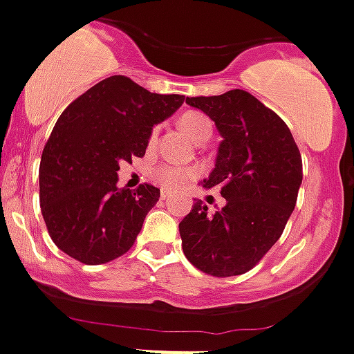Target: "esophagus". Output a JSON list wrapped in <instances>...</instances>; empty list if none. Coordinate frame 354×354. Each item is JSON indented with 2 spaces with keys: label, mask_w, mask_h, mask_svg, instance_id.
<instances>
[{
  "label": "esophagus",
  "mask_w": 354,
  "mask_h": 354,
  "mask_svg": "<svg viewBox=\"0 0 354 354\" xmlns=\"http://www.w3.org/2000/svg\"><path fill=\"white\" fill-rule=\"evenodd\" d=\"M160 198H162V199H170V198H172V192L167 191V189H162V192H160Z\"/></svg>",
  "instance_id": "34e87169"
}]
</instances>
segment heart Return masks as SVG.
<instances>
[{
  "instance_id": "b5f03b06",
  "label": "heart",
  "mask_w": 354,
  "mask_h": 354,
  "mask_svg": "<svg viewBox=\"0 0 354 354\" xmlns=\"http://www.w3.org/2000/svg\"><path fill=\"white\" fill-rule=\"evenodd\" d=\"M182 131L192 139V141H199L203 138H209L212 136V120H209L206 115L199 113V111H187L180 117L178 120ZM156 139V131H153L151 134V142H155ZM156 178L163 184V187L167 189H180L184 185H187L196 176L194 170L191 169H182V167L176 165H163L160 167L155 172Z\"/></svg>"
}]
</instances>
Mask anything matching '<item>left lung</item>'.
Wrapping results in <instances>:
<instances>
[{
	"label": "left lung",
	"mask_w": 354,
	"mask_h": 354,
	"mask_svg": "<svg viewBox=\"0 0 354 354\" xmlns=\"http://www.w3.org/2000/svg\"><path fill=\"white\" fill-rule=\"evenodd\" d=\"M185 103L208 115L222 136L215 167L201 185L218 187L225 206L208 213L194 199L178 223L182 250L205 274L241 275L284 232L303 180L299 149L284 120L246 91L185 97Z\"/></svg>",
	"instance_id": "obj_1"
}]
</instances>
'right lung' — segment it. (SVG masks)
<instances>
[{
    "mask_svg": "<svg viewBox=\"0 0 354 354\" xmlns=\"http://www.w3.org/2000/svg\"><path fill=\"white\" fill-rule=\"evenodd\" d=\"M180 94L149 93L113 75L59 115L39 165V201L51 239L86 265L131 250L160 189L117 187L120 162L145 156L153 127L182 106Z\"/></svg>",
    "mask_w": 354,
    "mask_h": 354,
    "instance_id": "1",
    "label": "right lung"
}]
</instances>
